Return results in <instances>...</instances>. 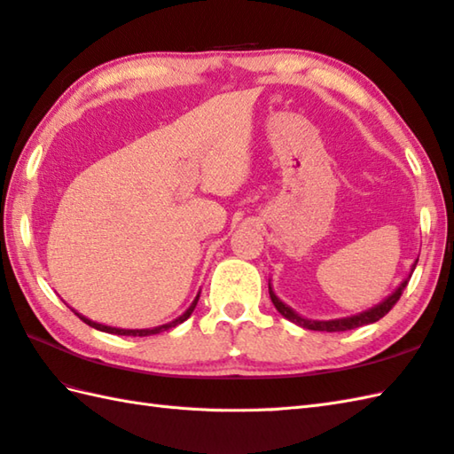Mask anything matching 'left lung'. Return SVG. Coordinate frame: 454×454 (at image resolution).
<instances>
[{"instance_id":"obj_1","label":"left lung","mask_w":454,"mask_h":454,"mask_svg":"<svg viewBox=\"0 0 454 454\" xmlns=\"http://www.w3.org/2000/svg\"><path fill=\"white\" fill-rule=\"evenodd\" d=\"M416 265H418V262L413 263V269H416ZM411 273H413V271H411ZM410 277H411V275H410ZM410 277L396 288V291H394V293L387 298V301L380 302L379 306L371 308V310H366V312H363V314H356V316H349V317H340V320H327V322H324V320H306V317L298 316V314L293 312L291 308H288L286 304H283L281 301H278V298L275 296V293L271 291V286H269V296H271V301H273L277 310L281 312V314L286 317V320L294 322L296 325L306 327V330H314V332H347V330H355V327H361V325H366V324L379 322L380 317L387 316V314L392 310V308H394V304H396V302L400 301L403 288L408 286Z\"/></svg>"}]
</instances>
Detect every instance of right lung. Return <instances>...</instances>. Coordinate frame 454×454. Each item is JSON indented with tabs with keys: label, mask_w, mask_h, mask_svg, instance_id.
Instances as JSON below:
<instances>
[{
	"label": "right lung",
	"mask_w": 454,
	"mask_h": 454,
	"mask_svg": "<svg viewBox=\"0 0 454 454\" xmlns=\"http://www.w3.org/2000/svg\"><path fill=\"white\" fill-rule=\"evenodd\" d=\"M197 302H199V294H197V298L195 301H192V304L189 306V310L183 314V316H179L177 320H173V322H169V324H166V325H160V327H153V330H119V327H109V325H103V324H95V322H91V320H88V317H83V316H80L78 312H74L75 316H80V320H83L85 324L88 325H91V327H95V330H99V332H107V333H114V335H134V337H144V335H153V333H160V332H168V330H171V327H176V325H179V324H183L187 320V317L192 314V310H195V306H197Z\"/></svg>",
	"instance_id": "right-lung-1"
}]
</instances>
